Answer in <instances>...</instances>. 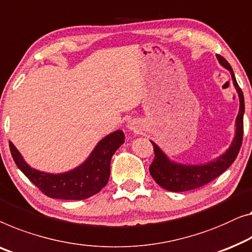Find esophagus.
<instances>
[{"label": "esophagus", "mask_w": 252, "mask_h": 252, "mask_svg": "<svg viewBox=\"0 0 252 252\" xmlns=\"http://www.w3.org/2000/svg\"><path fill=\"white\" fill-rule=\"evenodd\" d=\"M126 127H127V129L133 130V132H138V130H141L140 125H138V123L135 122V120H129V122L127 123Z\"/></svg>", "instance_id": "esophagus-1"}]
</instances>
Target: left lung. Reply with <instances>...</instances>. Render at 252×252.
<instances>
[{
  "label": "left lung",
  "instance_id": "8db88e82",
  "mask_svg": "<svg viewBox=\"0 0 252 252\" xmlns=\"http://www.w3.org/2000/svg\"><path fill=\"white\" fill-rule=\"evenodd\" d=\"M218 63L221 67L227 69L231 74L233 85L239 95L240 107L239 114L235 119V133L233 141L227 150L223 155L218 156L210 161L199 165H189V163L177 162L171 160L168 156L159 148L158 144L151 141L155 150V159L151 163L150 174L157 184L170 192H184L189 189H198L209 183L220 176L229 166L234 162L239 155L243 137V115H244V97L240 89L233 69L223 57L217 56Z\"/></svg>",
  "mask_w": 252,
  "mask_h": 252
}]
</instances>
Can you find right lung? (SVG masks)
Segmentation results:
<instances>
[{"mask_svg":"<svg viewBox=\"0 0 252 252\" xmlns=\"http://www.w3.org/2000/svg\"><path fill=\"white\" fill-rule=\"evenodd\" d=\"M124 142L123 130H115L99 141L81 165L58 174L32 168L11 142L10 151L18 168L45 195L53 199L84 200L96 194L107 185L110 177L111 158Z\"/></svg>","mask_w":252,"mask_h":252,"instance_id":"obj_1","label":"right lung"}]
</instances>
